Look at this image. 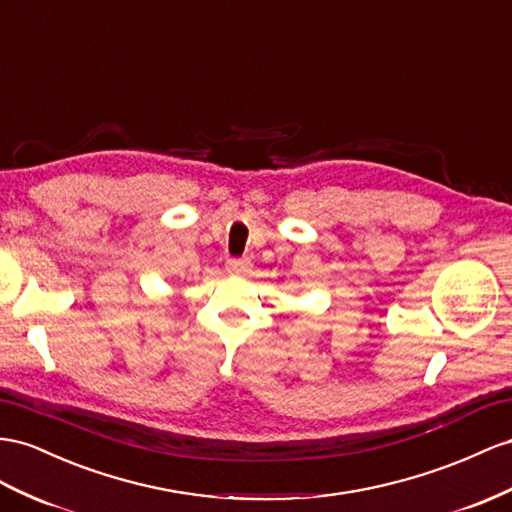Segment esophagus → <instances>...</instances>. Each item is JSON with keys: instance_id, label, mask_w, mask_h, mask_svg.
<instances>
[{"instance_id": "obj_1", "label": "esophagus", "mask_w": 512, "mask_h": 512, "mask_svg": "<svg viewBox=\"0 0 512 512\" xmlns=\"http://www.w3.org/2000/svg\"><path fill=\"white\" fill-rule=\"evenodd\" d=\"M251 268V261L248 259H227V272L229 274H244Z\"/></svg>"}]
</instances>
